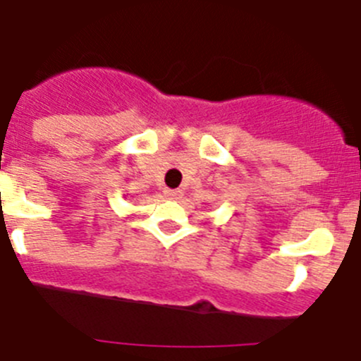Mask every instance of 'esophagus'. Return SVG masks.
<instances>
[{
	"mask_svg": "<svg viewBox=\"0 0 361 361\" xmlns=\"http://www.w3.org/2000/svg\"><path fill=\"white\" fill-rule=\"evenodd\" d=\"M166 197H168V199H180V197H183V191H180V190H166Z\"/></svg>",
	"mask_w": 361,
	"mask_h": 361,
	"instance_id": "1",
	"label": "esophagus"
}]
</instances>
